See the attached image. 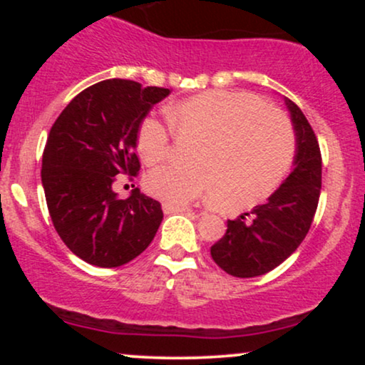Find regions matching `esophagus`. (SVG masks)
I'll list each match as a JSON object with an SVG mask.
<instances>
[{"label":"esophagus","mask_w":365,"mask_h":365,"mask_svg":"<svg viewBox=\"0 0 365 365\" xmlns=\"http://www.w3.org/2000/svg\"><path fill=\"white\" fill-rule=\"evenodd\" d=\"M163 211H165V215H173V212H188L192 209L188 206H177V204L165 202L163 204Z\"/></svg>","instance_id":"obj_1"}]
</instances>
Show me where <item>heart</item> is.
<instances>
[{
    "mask_svg": "<svg viewBox=\"0 0 365 365\" xmlns=\"http://www.w3.org/2000/svg\"><path fill=\"white\" fill-rule=\"evenodd\" d=\"M175 135L192 139L188 168H159L145 178L153 197L188 204L212 195L228 206H249L278 188L295 156L293 130L279 111L247 92L207 91L165 110ZM142 161L154 166L170 150V132L145 118L137 132Z\"/></svg>",
    "mask_w": 365,
    "mask_h": 365,
    "instance_id": "1",
    "label": "heart"
}]
</instances>
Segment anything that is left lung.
Wrapping results in <instances>:
<instances>
[{
    "mask_svg": "<svg viewBox=\"0 0 365 365\" xmlns=\"http://www.w3.org/2000/svg\"><path fill=\"white\" fill-rule=\"evenodd\" d=\"M295 132L293 168L287 180L252 211L228 220L211 257L237 278L269 273L295 252L311 228L321 194V150L300 108L284 98Z\"/></svg>",
    "mask_w": 365,
    "mask_h": 365,
    "instance_id": "obj_1",
    "label": "left lung"
}]
</instances>
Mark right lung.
I'll return each instance as SVG.
<instances>
[{
    "mask_svg": "<svg viewBox=\"0 0 365 365\" xmlns=\"http://www.w3.org/2000/svg\"><path fill=\"white\" fill-rule=\"evenodd\" d=\"M170 89L111 78L75 96L54 121L43 154L46 202L54 228L82 261L118 267L148 249L163 221L161 204L133 188L113 190L120 173L135 177L137 132Z\"/></svg>",
    "mask_w": 365,
    "mask_h": 365,
    "instance_id": "1",
    "label": "right lung"
}]
</instances>
